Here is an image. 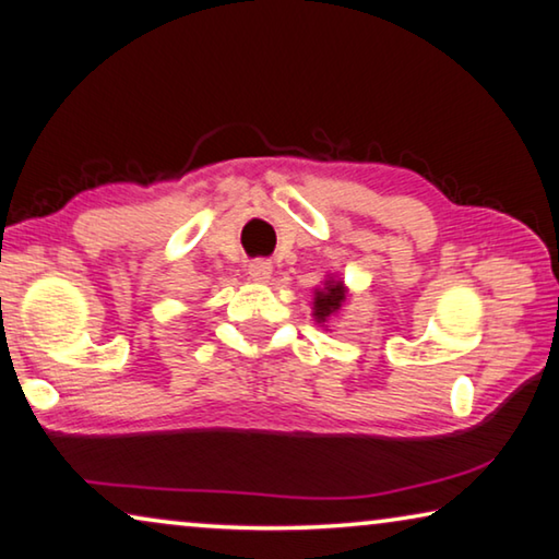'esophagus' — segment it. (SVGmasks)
Instances as JSON below:
<instances>
[{"mask_svg":"<svg viewBox=\"0 0 559 559\" xmlns=\"http://www.w3.org/2000/svg\"><path fill=\"white\" fill-rule=\"evenodd\" d=\"M271 273H273V265H271V261H265V258H258V261L248 263V276L258 283L269 281Z\"/></svg>","mask_w":559,"mask_h":559,"instance_id":"34e87169","label":"esophagus"}]
</instances>
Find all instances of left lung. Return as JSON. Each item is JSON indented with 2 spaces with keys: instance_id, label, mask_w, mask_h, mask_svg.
Listing matches in <instances>:
<instances>
[{
  "instance_id": "left-lung-1",
  "label": "left lung",
  "mask_w": 559,
  "mask_h": 559,
  "mask_svg": "<svg viewBox=\"0 0 559 559\" xmlns=\"http://www.w3.org/2000/svg\"><path fill=\"white\" fill-rule=\"evenodd\" d=\"M348 298V288L346 283L338 276L329 273L326 281H321V286L313 290V319L319 326L329 331V321L336 316L341 308H344Z\"/></svg>"
}]
</instances>
